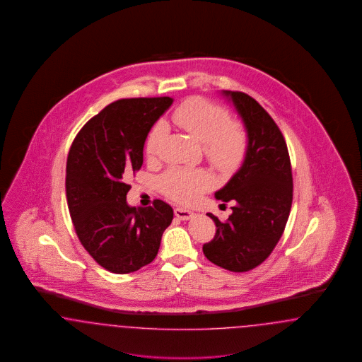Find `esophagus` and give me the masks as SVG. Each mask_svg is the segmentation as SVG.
I'll return each mask as SVG.
<instances>
[{"mask_svg":"<svg viewBox=\"0 0 362 362\" xmlns=\"http://www.w3.org/2000/svg\"><path fill=\"white\" fill-rule=\"evenodd\" d=\"M174 213L175 216L179 218V219H182V221H188V219H191V218L195 216L191 210L183 209V207H176L174 210Z\"/></svg>","mask_w":362,"mask_h":362,"instance_id":"esophagus-1","label":"esophagus"}]
</instances>
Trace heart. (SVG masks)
Listing matches in <instances>:
<instances>
[{"mask_svg": "<svg viewBox=\"0 0 362 362\" xmlns=\"http://www.w3.org/2000/svg\"><path fill=\"white\" fill-rule=\"evenodd\" d=\"M179 129L187 132L203 145L206 159L221 173L235 171L245 159L247 134L243 125L232 122L230 113L213 102L192 97L182 102L171 115ZM165 133L164 124H156L146 137L145 149L153 158ZM213 186V179L204 170L170 168L161 177L163 192L176 202H195Z\"/></svg>", "mask_w": 362, "mask_h": 362, "instance_id": "heart-1", "label": "heart"}]
</instances>
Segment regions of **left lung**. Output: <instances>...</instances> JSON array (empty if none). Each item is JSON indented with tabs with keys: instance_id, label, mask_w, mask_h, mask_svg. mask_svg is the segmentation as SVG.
Returning a JSON list of instances; mask_svg holds the SVG:
<instances>
[{
	"instance_id": "8db88e82",
	"label": "left lung",
	"mask_w": 362,
	"mask_h": 362,
	"mask_svg": "<svg viewBox=\"0 0 362 362\" xmlns=\"http://www.w3.org/2000/svg\"><path fill=\"white\" fill-rule=\"evenodd\" d=\"M233 102L247 134V152L240 170L216 192L233 202L226 222H216L214 238L203 245L204 256L221 268L246 272L272 253L288 221L292 171L286 140L259 102L241 91H222Z\"/></svg>"
}]
</instances>
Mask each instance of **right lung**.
Here are the masks:
<instances>
[{"label":"right lung","instance_id":"obj_1","mask_svg":"<svg viewBox=\"0 0 362 362\" xmlns=\"http://www.w3.org/2000/svg\"><path fill=\"white\" fill-rule=\"evenodd\" d=\"M170 97L118 100L88 119L67 158L66 194L74 228L88 255L113 274H130L159 252L174 210L153 201L132 207L125 179L143 165L145 140L173 105Z\"/></svg>","mask_w":362,"mask_h":362}]
</instances>
